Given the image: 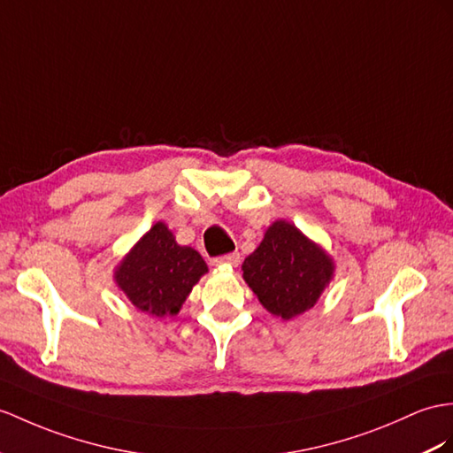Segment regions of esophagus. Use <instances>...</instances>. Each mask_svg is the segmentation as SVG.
<instances>
[{"label": "esophagus", "instance_id": "obj_1", "mask_svg": "<svg viewBox=\"0 0 453 453\" xmlns=\"http://www.w3.org/2000/svg\"><path fill=\"white\" fill-rule=\"evenodd\" d=\"M215 267H220V265H228V267H236V265L240 263V253L234 251V253H226V256H220V257H215L211 261Z\"/></svg>", "mask_w": 453, "mask_h": 453}]
</instances>
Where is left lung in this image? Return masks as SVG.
I'll return each instance as SVG.
<instances>
[{
    "mask_svg": "<svg viewBox=\"0 0 453 453\" xmlns=\"http://www.w3.org/2000/svg\"><path fill=\"white\" fill-rule=\"evenodd\" d=\"M242 271L265 310L288 321L317 303L333 280L334 261L288 220H274Z\"/></svg>",
    "mask_w": 453,
    "mask_h": 453,
    "instance_id": "left-lung-1",
    "label": "left lung"
}]
</instances>
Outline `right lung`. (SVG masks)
Here are the masks:
<instances>
[{"label": "right lung", "mask_w": 453, "mask_h": 453, "mask_svg": "<svg viewBox=\"0 0 453 453\" xmlns=\"http://www.w3.org/2000/svg\"><path fill=\"white\" fill-rule=\"evenodd\" d=\"M205 273L200 253L176 244L169 226L159 220L120 261L115 282L136 310L173 317Z\"/></svg>", "instance_id": "1"}]
</instances>
